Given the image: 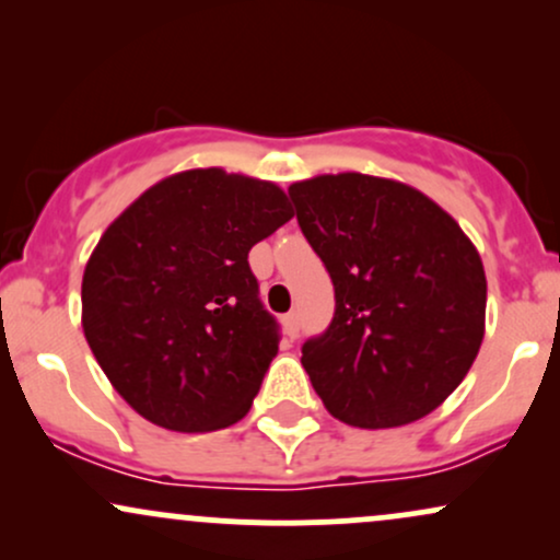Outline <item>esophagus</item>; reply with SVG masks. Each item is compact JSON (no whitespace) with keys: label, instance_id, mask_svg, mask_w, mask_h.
<instances>
[{"label":"esophagus","instance_id":"1","mask_svg":"<svg viewBox=\"0 0 560 560\" xmlns=\"http://www.w3.org/2000/svg\"><path fill=\"white\" fill-rule=\"evenodd\" d=\"M284 331H287V337H300V313L298 311H292V313H287L284 316Z\"/></svg>","mask_w":560,"mask_h":560}]
</instances>
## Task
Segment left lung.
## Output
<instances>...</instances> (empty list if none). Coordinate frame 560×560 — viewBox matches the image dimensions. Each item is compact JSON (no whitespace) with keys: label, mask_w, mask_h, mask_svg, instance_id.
<instances>
[{"label":"left lung","mask_w":560,"mask_h":560,"mask_svg":"<svg viewBox=\"0 0 560 560\" xmlns=\"http://www.w3.org/2000/svg\"><path fill=\"white\" fill-rule=\"evenodd\" d=\"M289 197L337 300L329 329L302 345L326 410L361 429L432 413L485 337L477 247L440 205L392 178L316 176L289 186Z\"/></svg>","instance_id":"left-lung-1"}]
</instances>
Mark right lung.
Returning <instances> with one entry per match:
<instances>
[{
	"label": "right lung",
	"mask_w": 560,
	"mask_h": 560,
	"mask_svg": "<svg viewBox=\"0 0 560 560\" xmlns=\"http://www.w3.org/2000/svg\"><path fill=\"white\" fill-rule=\"evenodd\" d=\"M271 182L195 168L163 178L102 234L81 324L118 395L171 432L244 419L279 352L247 255L292 218Z\"/></svg>",
	"instance_id": "obj_1"
}]
</instances>
